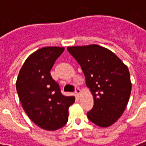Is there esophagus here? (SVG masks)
Wrapping results in <instances>:
<instances>
[{"instance_id":"esophagus-1","label":"esophagus","mask_w":146,"mask_h":146,"mask_svg":"<svg viewBox=\"0 0 146 146\" xmlns=\"http://www.w3.org/2000/svg\"><path fill=\"white\" fill-rule=\"evenodd\" d=\"M75 92H76V94L77 96H80V93H81V90H80L79 87H76Z\"/></svg>"}]
</instances>
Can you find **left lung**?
I'll use <instances>...</instances> for the list:
<instances>
[{
  "instance_id": "obj_1",
  "label": "left lung",
  "mask_w": 146,
  "mask_h": 146,
  "mask_svg": "<svg viewBox=\"0 0 146 146\" xmlns=\"http://www.w3.org/2000/svg\"><path fill=\"white\" fill-rule=\"evenodd\" d=\"M66 49L81 66L93 96V108L87 113L89 120L98 127L111 126L129 102L132 84L128 67L114 53L98 44Z\"/></svg>"
}]
</instances>
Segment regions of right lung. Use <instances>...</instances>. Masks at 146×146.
I'll return each instance as SVG.
<instances>
[{"instance_id":"obj_1","label":"right lung","mask_w":146,"mask_h":146,"mask_svg":"<svg viewBox=\"0 0 146 146\" xmlns=\"http://www.w3.org/2000/svg\"><path fill=\"white\" fill-rule=\"evenodd\" d=\"M64 48L44 47L33 53L24 62L16 82L23 108L34 123L46 130H56L66 124L74 96H64L50 71Z\"/></svg>"}]
</instances>
